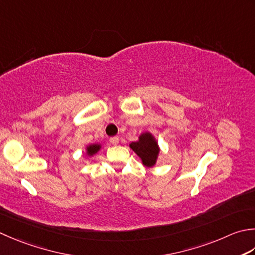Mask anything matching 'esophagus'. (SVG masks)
Segmentation results:
<instances>
[{"instance_id": "1", "label": "esophagus", "mask_w": 255, "mask_h": 255, "mask_svg": "<svg viewBox=\"0 0 255 255\" xmlns=\"http://www.w3.org/2000/svg\"><path fill=\"white\" fill-rule=\"evenodd\" d=\"M109 142L114 144V146H116V144L119 143V138L118 137H112L111 139H109Z\"/></svg>"}]
</instances>
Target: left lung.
<instances>
[{"label": "left lung", "instance_id": "obj_1", "mask_svg": "<svg viewBox=\"0 0 255 255\" xmlns=\"http://www.w3.org/2000/svg\"><path fill=\"white\" fill-rule=\"evenodd\" d=\"M129 147L140 158L141 163L147 168L153 167L160 154V147L157 138L150 131H144L139 134L137 140L129 143Z\"/></svg>", "mask_w": 255, "mask_h": 255}]
</instances>
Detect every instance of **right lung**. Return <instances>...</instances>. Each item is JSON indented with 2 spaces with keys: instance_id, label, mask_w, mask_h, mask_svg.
<instances>
[{
  "instance_id": "right-lung-1",
  "label": "right lung",
  "mask_w": 255,
  "mask_h": 255,
  "mask_svg": "<svg viewBox=\"0 0 255 255\" xmlns=\"http://www.w3.org/2000/svg\"><path fill=\"white\" fill-rule=\"evenodd\" d=\"M103 148V146L101 143H92V144H88L85 148V156L87 158H92L94 157L95 154H96L101 149Z\"/></svg>"
}]
</instances>
